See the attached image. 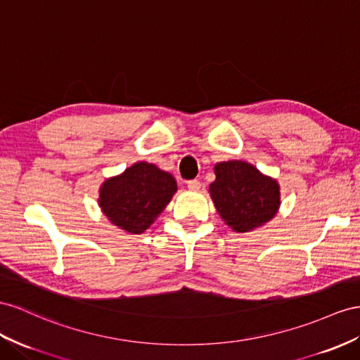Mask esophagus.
Instances as JSON below:
<instances>
[{
    "label": "esophagus",
    "mask_w": 360,
    "mask_h": 360,
    "mask_svg": "<svg viewBox=\"0 0 360 360\" xmlns=\"http://www.w3.org/2000/svg\"><path fill=\"white\" fill-rule=\"evenodd\" d=\"M187 187H188V190H191V191H198V190L200 188V182H199L198 179L188 181V182H187Z\"/></svg>",
    "instance_id": "1"
}]
</instances>
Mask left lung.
Returning a JSON list of instances; mask_svg holds the SVG:
<instances>
[{
  "instance_id": "left-lung-1",
  "label": "left lung",
  "mask_w": 360,
  "mask_h": 360,
  "mask_svg": "<svg viewBox=\"0 0 360 360\" xmlns=\"http://www.w3.org/2000/svg\"><path fill=\"white\" fill-rule=\"evenodd\" d=\"M210 196L220 219L236 233H250L268 224L281 205L280 184L242 160L214 165Z\"/></svg>"
}]
</instances>
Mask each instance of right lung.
Wrapping results in <instances>:
<instances>
[{
    "instance_id": "obj_1",
    "label": "right lung",
    "mask_w": 360,
    "mask_h": 360,
    "mask_svg": "<svg viewBox=\"0 0 360 360\" xmlns=\"http://www.w3.org/2000/svg\"><path fill=\"white\" fill-rule=\"evenodd\" d=\"M176 191V181L169 172L138 161L101 184L97 202L110 224L129 234H141L150 228Z\"/></svg>"
}]
</instances>
